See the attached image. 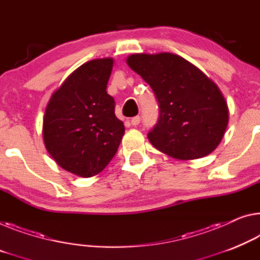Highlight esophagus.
Segmentation results:
<instances>
[{"label":"esophagus","instance_id":"obj_1","mask_svg":"<svg viewBox=\"0 0 260 260\" xmlns=\"http://www.w3.org/2000/svg\"><path fill=\"white\" fill-rule=\"evenodd\" d=\"M139 122H141V117H139V116H135V117L131 118V124H133L134 126L138 125Z\"/></svg>","mask_w":260,"mask_h":260}]
</instances>
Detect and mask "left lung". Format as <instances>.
Returning a JSON list of instances; mask_svg holds the SVG:
<instances>
[{
	"label": "left lung",
	"instance_id": "obj_1",
	"mask_svg": "<svg viewBox=\"0 0 260 260\" xmlns=\"http://www.w3.org/2000/svg\"><path fill=\"white\" fill-rule=\"evenodd\" d=\"M126 63L157 96L160 115L147 136L155 149L179 160L206 157L216 149L224 137L229 108L213 80L170 52L135 53Z\"/></svg>",
	"mask_w": 260,
	"mask_h": 260
}]
</instances>
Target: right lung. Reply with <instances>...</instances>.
Returning a JSON list of instances; mask_svg holds the SVG:
<instances>
[{"instance_id": "add662e5", "label": "right lung", "mask_w": 260, "mask_h": 260, "mask_svg": "<svg viewBox=\"0 0 260 260\" xmlns=\"http://www.w3.org/2000/svg\"><path fill=\"white\" fill-rule=\"evenodd\" d=\"M113 58L78 67L51 95L43 118V139L54 161L70 173L90 178L116 154L124 124L107 93Z\"/></svg>"}]
</instances>
